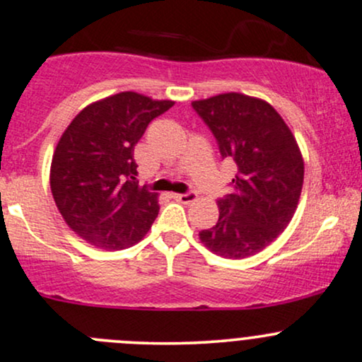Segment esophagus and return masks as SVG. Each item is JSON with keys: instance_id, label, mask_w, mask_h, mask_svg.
<instances>
[{"instance_id": "1", "label": "esophagus", "mask_w": 362, "mask_h": 362, "mask_svg": "<svg viewBox=\"0 0 362 362\" xmlns=\"http://www.w3.org/2000/svg\"><path fill=\"white\" fill-rule=\"evenodd\" d=\"M173 199H177V201L184 202V204H190V202L195 201V194L194 192H185V194H172Z\"/></svg>"}]
</instances>
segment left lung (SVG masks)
Returning <instances> with one entry per match:
<instances>
[{
  "mask_svg": "<svg viewBox=\"0 0 362 362\" xmlns=\"http://www.w3.org/2000/svg\"><path fill=\"white\" fill-rule=\"evenodd\" d=\"M218 143L235 161L233 194L218 199L219 219L201 242L224 259H247L286 230L300 201L305 165L293 132L272 105L242 93L192 102Z\"/></svg>",
  "mask_w": 362,
  "mask_h": 362,
  "instance_id": "8db88e82",
  "label": "left lung"
}]
</instances>
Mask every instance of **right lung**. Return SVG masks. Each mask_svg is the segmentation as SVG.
Instances as JSON below:
<instances>
[{
  "label": "right lung",
  "mask_w": 362,
  "mask_h": 362,
  "mask_svg": "<svg viewBox=\"0 0 362 362\" xmlns=\"http://www.w3.org/2000/svg\"><path fill=\"white\" fill-rule=\"evenodd\" d=\"M172 100L122 91L83 109L57 143L51 190L57 209L76 235L120 250L138 243L156 219L158 195L141 187L134 146Z\"/></svg>",
  "instance_id": "add662e5"
}]
</instances>
